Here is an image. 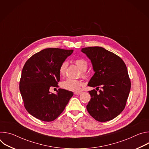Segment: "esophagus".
Segmentation results:
<instances>
[{
    "label": "esophagus",
    "instance_id": "34e87169",
    "mask_svg": "<svg viewBox=\"0 0 149 149\" xmlns=\"http://www.w3.org/2000/svg\"><path fill=\"white\" fill-rule=\"evenodd\" d=\"M81 93H82V92H81V91H76V92L74 93V94H75V95H79V94H81Z\"/></svg>",
    "mask_w": 149,
    "mask_h": 149
}]
</instances>
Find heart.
<instances>
[{
  "instance_id": "b5f03b06",
  "label": "heart",
  "mask_w": 149,
  "mask_h": 149,
  "mask_svg": "<svg viewBox=\"0 0 149 149\" xmlns=\"http://www.w3.org/2000/svg\"><path fill=\"white\" fill-rule=\"evenodd\" d=\"M74 63L80 68L81 72V75L83 77L86 76V70H87L88 67V63L87 61L84 59H77L74 61ZM68 67V63L65 61L62 62L59 68V74L60 76H65ZM82 86V82L78 79H72L68 78L65 81H63L61 83V86L62 88L72 91H77L81 88Z\"/></svg>"
}]
</instances>
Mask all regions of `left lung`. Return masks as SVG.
Masks as SVG:
<instances>
[{"label": "left lung", "mask_w": 149, "mask_h": 149, "mask_svg": "<svg viewBox=\"0 0 149 149\" xmlns=\"http://www.w3.org/2000/svg\"><path fill=\"white\" fill-rule=\"evenodd\" d=\"M81 52L91 60L95 72L88 86L102 88L99 93L94 89L88 91L87 111L98 121L111 120L123 111L130 93L127 67L120 57L102 47L84 48Z\"/></svg>", "instance_id": "1"}]
</instances>
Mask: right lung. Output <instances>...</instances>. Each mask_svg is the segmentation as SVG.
<instances>
[{
  "instance_id": "1",
  "label": "right lung",
  "mask_w": 149,
  "mask_h": 149,
  "mask_svg": "<svg viewBox=\"0 0 149 149\" xmlns=\"http://www.w3.org/2000/svg\"><path fill=\"white\" fill-rule=\"evenodd\" d=\"M73 50L47 48L35 54L25 63L19 82L24 106L35 118L44 121L55 120L64 110L73 93L59 88L51 93V87H57L60 80L59 68Z\"/></svg>"
}]
</instances>
